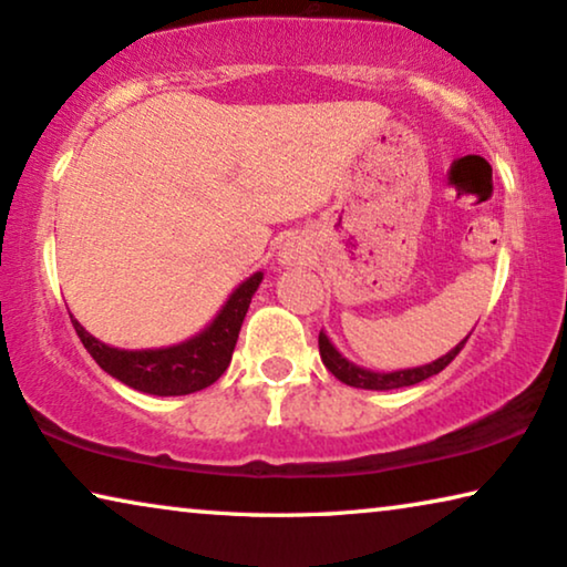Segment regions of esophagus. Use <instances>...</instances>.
<instances>
[{"instance_id": "1", "label": "esophagus", "mask_w": 567, "mask_h": 567, "mask_svg": "<svg viewBox=\"0 0 567 567\" xmlns=\"http://www.w3.org/2000/svg\"><path fill=\"white\" fill-rule=\"evenodd\" d=\"M292 259H295V257H292Z\"/></svg>"}]
</instances>
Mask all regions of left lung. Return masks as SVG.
<instances>
[{
  "label": "left lung",
  "mask_w": 567,
  "mask_h": 567,
  "mask_svg": "<svg viewBox=\"0 0 567 567\" xmlns=\"http://www.w3.org/2000/svg\"><path fill=\"white\" fill-rule=\"evenodd\" d=\"M467 339L470 337L462 339L460 344L452 349V352H446L436 362L411 367V370H398V372H372V370H364V367H357L354 362H349L347 357L339 354V349L331 344L329 337H326L323 331L318 333V349H321V360L326 364V370H329L337 380L347 382V385L362 388V390H395V388L416 385V382L432 378V374H440L444 367L460 354V349L465 347Z\"/></svg>",
  "instance_id": "8db88e82"
}]
</instances>
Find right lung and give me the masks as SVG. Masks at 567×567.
<instances>
[{
  "label": "right lung",
  "mask_w": 567,
  "mask_h": 567,
  "mask_svg": "<svg viewBox=\"0 0 567 567\" xmlns=\"http://www.w3.org/2000/svg\"><path fill=\"white\" fill-rule=\"evenodd\" d=\"M261 272L251 275L230 292L226 306L213 318V323L197 337L182 341L177 347L166 349H117L102 344L94 339L82 323L71 316L76 337L82 339L86 352L107 374L125 382L127 388L141 390L148 395H187L197 393L226 372L230 364V354L238 341L244 316L249 310V302L261 282Z\"/></svg>",
  "instance_id": "right-lung-1"
}]
</instances>
